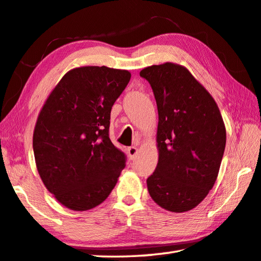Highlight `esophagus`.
<instances>
[{
    "instance_id": "esophagus-1",
    "label": "esophagus",
    "mask_w": 261,
    "mask_h": 261,
    "mask_svg": "<svg viewBox=\"0 0 261 261\" xmlns=\"http://www.w3.org/2000/svg\"><path fill=\"white\" fill-rule=\"evenodd\" d=\"M137 152H138L137 147L132 146V147H129V148H127V155H129L130 160H135L136 156H137Z\"/></svg>"
}]
</instances>
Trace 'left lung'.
<instances>
[{"mask_svg":"<svg viewBox=\"0 0 261 261\" xmlns=\"http://www.w3.org/2000/svg\"><path fill=\"white\" fill-rule=\"evenodd\" d=\"M158 110V163L147 178L149 195L173 213L191 211L215 185L226 130L216 101L185 66L151 65L140 71Z\"/></svg>","mask_w":261,"mask_h":261,"instance_id":"1","label":"left lung"}]
</instances>
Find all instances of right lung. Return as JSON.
Returning a JSON list of instances; mask_svg holds the SVG:
<instances>
[{
    "instance_id": "add662e5",
    "label": "right lung",
    "mask_w": 261,
    "mask_h": 261,
    "mask_svg": "<svg viewBox=\"0 0 261 261\" xmlns=\"http://www.w3.org/2000/svg\"><path fill=\"white\" fill-rule=\"evenodd\" d=\"M131 73L107 66L66 72L45 101L33 148L46 189L71 211L84 212L110 196L126 157L109 137L111 110Z\"/></svg>"
}]
</instances>
